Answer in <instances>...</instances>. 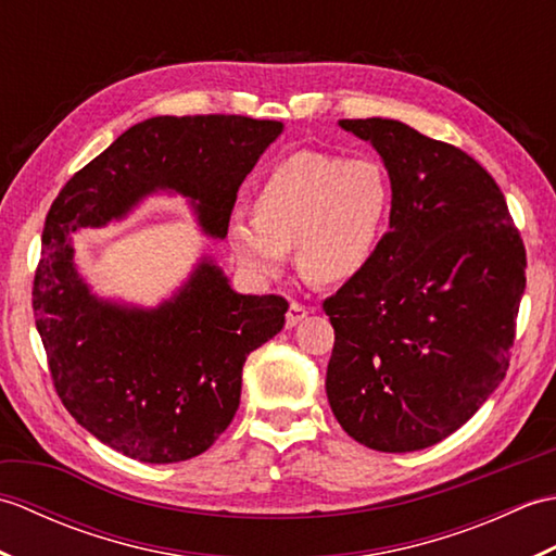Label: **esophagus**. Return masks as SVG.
Instances as JSON below:
<instances>
[{
  "label": "esophagus",
  "instance_id": "1",
  "mask_svg": "<svg viewBox=\"0 0 556 556\" xmlns=\"http://www.w3.org/2000/svg\"><path fill=\"white\" fill-rule=\"evenodd\" d=\"M308 313H311V308H305L303 303L293 301L289 305V313H287V327H296L301 320H305V317H308Z\"/></svg>",
  "mask_w": 556,
  "mask_h": 556
}]
</instances>
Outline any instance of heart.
I'll return each instance as SVG.
<instances>
[{
	"label": "heart",
	"instance_id": "b5f03b06",
	"mask_svg": "<svg viewBox=\"0 0 556 556\" xmlns=\"http://www.w3.org/2000/svg\"><path fill=\"white\" fill-rule=\"evenodd\" d=\"M392 186L372 160L301 150L260 181L253 219L233 217L229 243L255 277H275L287 251L313 285H341L370 265L392 215Z\"/></svg>",
	"mask_w": 556,
	"mask_h": 556
}]
</instances>
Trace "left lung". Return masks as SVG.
Masks as SVG:
<instances>
[{"label": "left lung", "instance_id": "8db88e82", "mask_svg": "<svg viewBox=\"0 0 556 556\" xmlns=\"http://www.w3.org/2000/svg\"><path fill=\"white\" fill-rule=\"evenodd\" d=\"M380 152L392 215L370 265L323 303L327 399L353 440L418 452L456 432L509 368L526 248L480 164L394 119H341Z\"/></svg>", "mask_w": 556, "mask_h": 556}]
</instances>
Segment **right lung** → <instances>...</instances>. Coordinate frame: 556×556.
Wrapping results in <instances>:
<instances>
[{
    "label": "right lung",
    "instance_id": "right-lung-1",
    "mask_svg": "<svg viewBox=\"0 0 556 556\" xmlns=\"http://www.w3.org/2000/svg\"><path fill=\"white\" fill-rule=\"evenodd\" d=\"M281 131L236 114L152 116L71 176L47 212L33 311L54 389L78 425L128 458L176 464L215 444L239 408L248 353L285 327L289 303L236 293L207 255L157 308L100 299L71 236L167 191L224 239L239 186Z\"/></svg>",
    "mask_w": 556,
    "mask_h": 556
}]
</instances>
